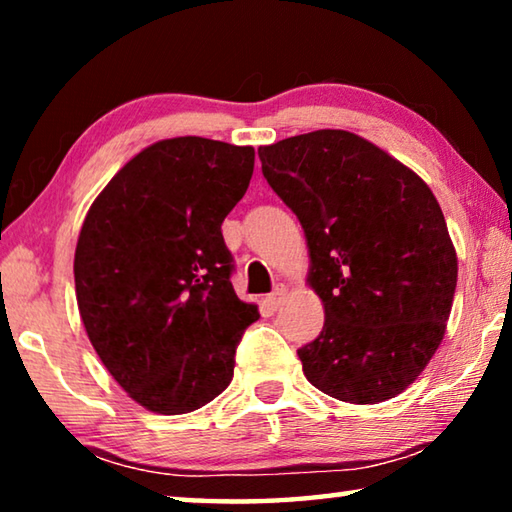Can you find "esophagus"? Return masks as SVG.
Listing matches in <instances>:
<instances>
[{
  "mask_svg": "<svg viewBox=\"0 0 512 512\" xmlns=\"http://www.w3.org/2000/svg\"><path fill=\"white\" fill-rule=\"evenodd\" d=\"M284 293H287V289H284V287H277V289L271 293V296H266L264 305H266L268 309H277V307H280L282 298H284Z\"/></svg>",
  "mask_w": 512,
  "mask_h": 512,
  "instance_id": "34e87169",
  "label": "esophagus"
}]
</instances>
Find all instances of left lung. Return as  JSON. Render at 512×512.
I'll use <instances>...</instances> for the list:
<instances>
[{"instance_id":"obj_1","label":"left lung","mask_w":512,"mask_h":512,"mask_svg":"<svg viewBox=\"0 0 512 512\" xmlns=\"http://www.w3.org/2000/svg\"><path fill=\"white\" fill-rule=\"evenodd\" d=\"M262 173L305 230L325 325L298 350L318 391L377 404L406 391L445 336L458 259L418 173L348 131L259 146Z\"/></svg>"}]
</instances>
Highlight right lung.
Segmentation results:
<instances>
[{
    "label": "right lung",
    "instance_id": "obj_1",
    "mask_svg": "<svg viewBox=\"0 0 512 512\" xmlns=\"http://www.w3.org/2000/svg\"><path fill=\"white\" fill-rule=\"evenodd\" d=\"M253 167V146L155 142L85 216L74 253L85 332L117 384L153 413H189L221 395L241 334L259 318L232 289L221 235Z\"/></svg>",
    "mask_w": 512,
    "mask_h": 512
}]
</instances>
